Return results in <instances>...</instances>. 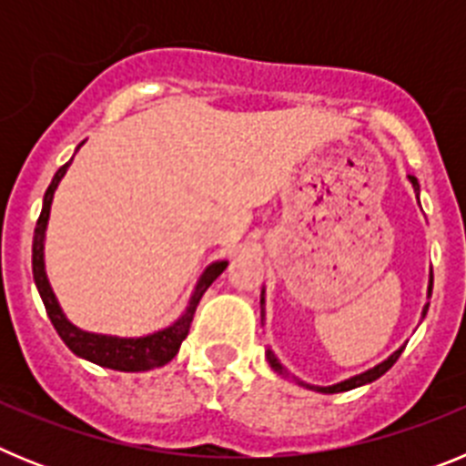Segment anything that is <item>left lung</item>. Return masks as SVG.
I'll return each instance as SVG.
<instances>
[{"mask_svg": "<svg viewBox=\"0 0 466 466\" xmlns=\"http://www.w3.org/2000/svg\"><path fill=\"white\" fill-rule=\"evenodd\" d=\"M410 179V184H413V188H415V193L420 191V184H418V179H415L413 175L409 177ZM430 296H431V279H430ZM261 306H263V296H261ZM427 308L430 306H425V310H422V315H427ZM261 317H263V310H261ZM403 352V348H399L397 352H394L392 357H387L385 361H382V364H378V366H373V369H369V371L366 373H360V376H355V378H348V380H343V382H339V385H331V387H312V385H308L310 387V390H317V392H327V394H336V392H348V390H355V387H361V385H366V382H373V380H378V378L382 376V373H387L390 371V369H392L394 366V361L399 360V355H401ZM266 355H268V361H270V366H273L275 371L278 373H284V369H282V364H279L278 360H275V355L273 352H266Z\"/></svg>", "mask_w": 466, "mask_h": 466, "instance_id": "obj_1", "label": "left lung"}]
</instances>
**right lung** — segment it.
Instances as JSON below:
<instances>
[{"label": "right lung", "instance_id": "add662e5", "mask_svg": "<svg viewBox=\"0 0 466 466\" xmlns=\"http://www.w3.org/2000/svg\"><path fill=\"white\" fill-rule=\"evenodd\" d=\"M72 163V160H69ZM69 163H65L60 170L53 177L51 187L44 193V208H41L39 219H36L35 228V240H32V273H35L36 289H39L41 300L46 306L48 317H51L53 327H56L57 336L65 340L74 355L84 357V360L93 361V364H100L105 369H114V371H149V369H158V366H166L172 357L179 352V345L188 336V329H191L193 315H196V308L203 299V294L208 291L209 284L219 278L226 270L228 263L217 261L212 266H208L200 279L196 284V291H193L191 300H188V308L179 319H177L172 327L163 329V331H156L151 336H142V339H118V336H102V333H88L81 331L79 327H74L72 322H67V317L63 315L60 306H57L56 294L51 291V284L46 279V270H44V238H46V224L48 214H51V203L53 193H56L57 184L67 172Z\"/></svg>", "mask_w": 466, "mask_h": 466}]
</instances>
